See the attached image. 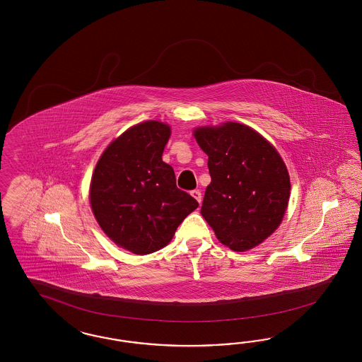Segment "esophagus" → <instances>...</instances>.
I'll list each match as a JSON object with an SVG mask.
<instances>
[{"label": "esophagus", "mask_w": 362, "mask_h": 362, "mask_svg": "<svg viewBox=\"0 0 362 362\" xmlns=\"http://www.w3.org/2000/svg\"><path fill=\"white\" fill-rule=\"evenodd\" d=\"M191 195L195 197L199 203H202V192H200L199 189H194V191H191Z\"/></svg>", "instance_id": "esophagus-1"}]
</instances>
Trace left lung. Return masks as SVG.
Wrapping results in <instances>:
<instances>
[{"label": "left lung", "mask_w": 362, "mask_h": 362, "mask_svg": "<svg viewBox=\"0 0 362 362\" xmlns=\"http://www.w3.org/2000/svg\"><path fill=\"white\" fill-rule=\"evenodd\" d=\"M194 135L209 155L211 175L200 212L221 244L251 250L284 216L291 194L284 162L271 143L240 123L202 127Z\"/></svg>", "instance_id": "8db88e82"}]
</instances>
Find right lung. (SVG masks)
<instances>
[{
	"instance_id": "right-lung-1",
	"label": "right lung",
	"mask_w": 362,
	"mask_h": 362,
	"mask_svg": "<svg viewBox=\"0 0 362 362\" xmlns=\"http://www.w3.org/2000/svg\"><path fill=\"white\" fill-rule=\"evenodd\" d=\"M170 132L155 121L129 129L102 153L91 177L90 203L100 228L136 255L163 248L199 206L162 160Z\"/></svg>"
}]
</instances>
